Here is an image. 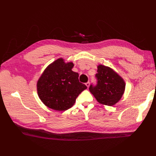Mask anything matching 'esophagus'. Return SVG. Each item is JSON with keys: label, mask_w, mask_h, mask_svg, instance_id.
Wrapping results in <instances>:
<instances>
[{"label": "esophagus", "mask_w": 156, "mask_h": 156, "mask_svg": "<svg viewBox=\"0 0 156 156\" xmlns=\"http://www.w3.org/2000/svg\"><path fill=\"white\" fill-rule=\"evenodd\" d=\"M85 84H86V86H87V87L88 88V87H89V86H90V82H87V83H86Z\"/></svg>", "instance_id": "34e87169"}]
</instances>
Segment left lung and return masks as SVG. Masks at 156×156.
<instances>
[{
    "label": "left lung",
    "instance_id": "left-lung-1",
    "mask_svg": "<svg viewBox=\"0 0 156 156\" xmlns=\"http://www.w3.org/2000/svg\"><path fill=\"white\" fill-rule=\"evenodd\" d=\"M98 84L93 87L90 85L89 90L101 105L112 106L121 100L125 90L124 79L113 69L105 65L97 66Z\"/></svg>",
    "mask_w": 156,
    "mask_h": 156
}]
</instances>
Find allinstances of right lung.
Here are the masks:
<instances>
[{"instance_id":"1","label":"right lung","mask_w":156,"mask_h":156,"mask_svg":"<svg viewBox=\"0 0 156 156\" xmlns=\"http://www.w3.org/2000/svg\"><path fill=\"white\" fill-rule=\"evenodd\" d=\"M74 63L62 58L47 66L37 82L39 98L46 107L63 111L71 108L81 92L87 89L79 82V74L72 70Z\"/></svg>"}]
</instances>
